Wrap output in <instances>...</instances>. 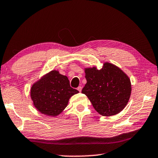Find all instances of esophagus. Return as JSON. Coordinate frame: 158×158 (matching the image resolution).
<instances>
[{"label":"esophagus","mask_w":158,"mask_h":158,"mask_svg":"<svg viewBox=\"0 0 158 158\" xmlns=\"http://www.w3.org/2000/svg\"><path fill=\"white\" fill-rule=\"evenodd\" d=\"M77 90H78L79 92H81V90H82V87L81 86H79L78 88H77Z\"/></svg>","instance_id":"34e87169"}]
</instances>
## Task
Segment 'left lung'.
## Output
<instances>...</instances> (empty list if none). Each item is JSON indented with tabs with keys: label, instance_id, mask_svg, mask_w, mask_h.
Returning <instances> with one entry per match:
<instances>
[{
	"label": "left lung",
	"instance_id": "8db88e82",
	"mask_svg": "<svg viewBox=\"0 0 158 158\" xmlns=\"http://www.w3.org/2000/svg\"><path fill=\"white\" fill-rule=\"evenodd\" d=\"M85 73L87 83L81 93L89 98L99 114L111 116L125 107L132 89L129 77L121 69L105 63L100 69L95 67L85 68Z\"/></svg>",
	"mask_w": 158,
	"mask_h": 158
}]
</instances>
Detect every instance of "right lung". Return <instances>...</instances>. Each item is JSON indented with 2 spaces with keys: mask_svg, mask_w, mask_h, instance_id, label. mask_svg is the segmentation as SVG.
Here are the masks:
<instances>
[{
  "mask_svg": "<svg viewBox=\"0 0 158 158\" xmlns=\"http://www.w3.org/2000/svg\"><path fill=\"white\" fill-rule=\"evenodd\" d=\"M78 93L70 87L68 77L52 70L32 85L31 97L40 112L56 116L66 107L69 99Z\"/></svg>",
  "mask_w": 158,
  "mask_h": 158,
  "instance_id": "right-lung-1",
  "label": "right lung"
}]
</instances>
